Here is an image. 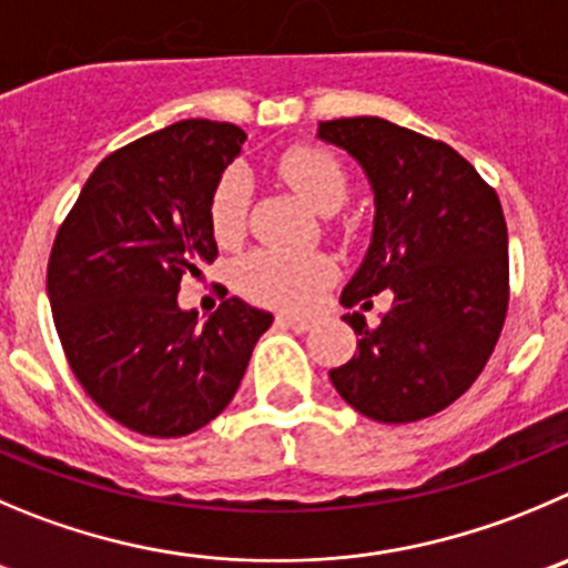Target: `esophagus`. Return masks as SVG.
<instances>
[{
    "instance_id": "34e87169",
    "label": "esophagus",
    "mask_w": 568,
    "mask_h": 568,
    "mask_svg": "<svg viewBox=\"0 0 568 568\" xmlns=\"http://www.w3.org/2000/svg\"><path fill=\"white\" fill-rule=\"evenodd\" d=\"M275 323H278V326H284V328H293V332H298V334L310 332V328H312V321H310V317L287 315V312H281V315L275 317Z\"/></svg>"
}]
</instances>
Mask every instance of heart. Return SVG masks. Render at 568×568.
<instances>
[{
	"mask_svg": "<svg viewBox=\"0 0 568 568\" xmlns=\"http://www.w3.org/2000/svg\"><path fill=\"white\" fill-rule=\"evenodd\" d=\"M278 175L298 192L315 212L334 214L348 200L351 181L337 155L317 144H295L275 164ZM251 212V175L229 166L217 178L209 197V223L220 245H236L247 231ZM337 278V264L326 253H290L262 247L236 264V290L247 301L270 310H306Z\"/></svg>",
	"mask_w": 568,
	"mask_h": 568,
	"instance_id": "heart-1",
	"label": "heart"
}]
</instances>
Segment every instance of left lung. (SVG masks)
<instances>
[{"label":"left lung","instance_id":"left-lung-1","mask_svg":"<svg viewBox=\"0 0 568 568\" xmlns=\"http://www.w3.org/2000/svg\"><path fill=\"white\" fill-rule=\"evenodd\" d=\"M317 136L348 150L376 194L374 242L339 301L368 310L393 295L376 328L362 312L343 317L359 339L332 385L382 424L429 418L474 385L505 326L501 203L455 148L387 119H332Z\"/></svg>","mask_w":568,"mask_h":568}]
</instances>
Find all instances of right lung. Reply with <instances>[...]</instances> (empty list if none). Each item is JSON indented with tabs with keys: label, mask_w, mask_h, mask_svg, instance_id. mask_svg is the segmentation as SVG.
I'll list each match as a JSON object with an SVG mask.
<instances>
[{
	"label": "right lung",
	"mask_w": 568,
	"mask_h": 568,
	"mask_svg": "<svg viewBox=\"0 0 568 568\" xmlns=\"http://www.w3.org/2000/svg\"><path fill=\"white\" fill-rule=\"evenodd\" d=\"M245 131L183 119L113 150L61 223L47 293L69 368L91 402L148 437H183L234 398L273 315L229 298L206 323L181 278L217 258L209 197Z\"/></svg>",
	"instance_id": "right-lung-1"
}]
</instances>
